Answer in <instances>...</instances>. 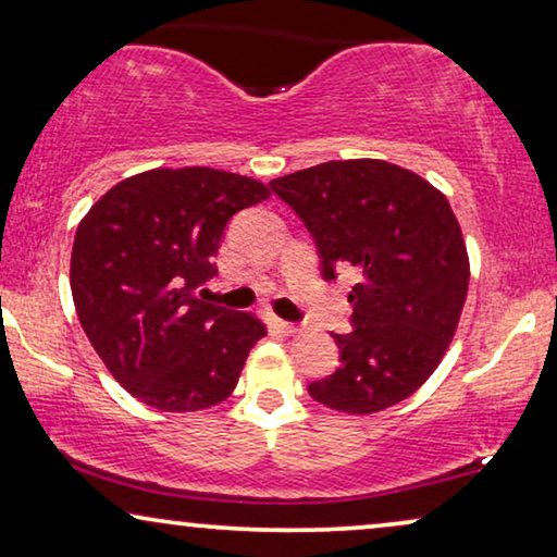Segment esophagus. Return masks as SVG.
Listing matches in <instances>:
<instances>
[{
	"label": "esophagus",
	"mask_w": 557,
	"mask_h": 557,
	"mask_svg": "<svg viewBox=\"0 0 557 557\" xmlns=\"http://www.w3.org/2000/svg\"><path fill=\"white\" fill-rule=\"evenodd\" d=\"M276 326H278V332H284V334H296V332H299V326L292 324V322H284V319H276Z\"/></svg>",
	"instance_id": "obj_1"
}]
</instances>
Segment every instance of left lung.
Returning <instances> with one entry per match:
<instances>
[{"mask_svg": "<svg viewBox=\"0 0 557 557\" xmlns=\"http://www.w3.org/2000/svg\"><path fill=\"white\" fill-rule=\"evenodd\" d=\"M304 220L324 281L349 271L352 332L332 334L339 368L309 395L342 413H377L413 395L451 345L469 256L446 195L383 159L324 162L271 182Z\"/></svg>", "mask_w": 557, "mask_h": 557, "instance_id": "left-lung-1", "label": "left lung"}]
</instances>
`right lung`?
Segmentation results:
<instances>
[{"label": "right lung", "mask_w": 557, "mask_h": 557, "mask_svg": "<svg viewBox=\"0 0 557 557\" xmlns=\"http://www.w3.org/2000/svg\"><path fill=\"white\" fill-rule=\"evenodd\" d=\"M243 174L182 166L113 185L75 231V311L106 368L164 413L223 403L265 324L205 301L197 288L235 212L269 197Z\"/></svg>", "instance_id": "right-lung-1"}]
</instances>
